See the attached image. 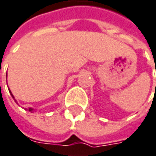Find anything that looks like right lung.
<instances>
[{
  "mask_svg": "<svg viewBox=\"0 0 156 156\" xmlns=\"http://www.w3.org/2000/svg\"><path fill=\"white\" fill-rule=\"evenodd\" d=\"M9 92H10V94H11V96H12V97H13V98H14V99H15V97H14V95H13V94H12V92H11V91L10 90H9ZM15 101H16V99H15ZM17 103V102H16ZM28 110H29V111H30V112H33V111H34V109H33V108H31V107H30V108H29V109H28Z\"/></svg>",
  "mask_w": 156,
  "mask_h": 156,
  "instance_id": "obj_1",
  "label": "right lung"
}]
</instances>
